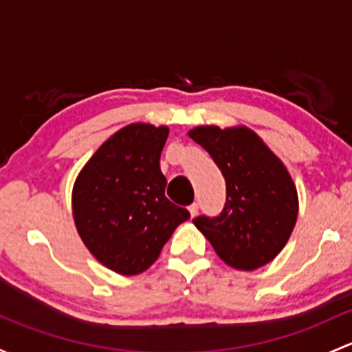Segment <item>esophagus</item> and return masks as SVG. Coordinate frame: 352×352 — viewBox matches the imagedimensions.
Instances as JSON below:
<instances>
[{
    "instance_id": "obj_1",
    "label": "esophagus",
    "mask_w": 352,
    "mask_h": 352,
    "mask_svg": "<svg viewBox=\"0 0 352 352\" xmlns=\"http://www.w3.org/2000/svg\"><path fill=\"white\" fill-rule=\"evenodd\" d=\"M188 212H190L192 217L197 216V212H199V204H195V202H194V204L188 206Z\"/></svg>"
}]
</instances>
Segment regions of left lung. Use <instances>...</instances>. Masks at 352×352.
<instances>
[{"label":"left lung","instance_id":"left-lung-1","mask_svg":"<svg viewBox=\"0 0 352 352\" xmlns=\"http://www.w3.org/2000/svg\"><path fill=\"white\" fill-rule=\"evenodd\" d=\"M188 136L212 157L226 180L223 212L195 217L194 224L226 265L251 272L270 263L297 223V188L288 170L246 126H197Z\"/></svg>","mask_w":352,"mask_h":352}]
</instances>
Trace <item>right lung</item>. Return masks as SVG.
Returning <instances> with one entry per match:
<instances>
[{
  "label": "right lung",
  "instance_id": "right-lung-1",
  "mask_svg": "<svg viewBox=\"0 0 352 352\" xmlns=\"http://www.w3.org/2000/svg\"><path fill=\"white\" fill-rule=\"evenodd\" d=\"M168 128L133 123L98 148L72 190L77 232L92 256L120 275H138L190 217L165 197L160 170Z\"/></svg>",
  "mask_w": 352,
  "mask_h": 352
}]
</instances>
